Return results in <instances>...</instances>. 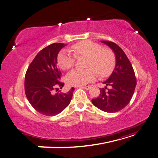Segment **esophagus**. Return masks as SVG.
<instances>
[{
    "label": "esophagus",
    "instance_id": "esophagus-1",
    "mask_svg": "<svg viewBox=\"0 0 158 158\" xmlns=\"http://www.w3.org/2000/svg\"><path fill=\"white\" fill-rule=\"evenodd\" d=\"M83 89H89L91 88V86L89 85H88V86H83V87H81Z\"/></svg>",
    "mask_w": 158,
    "mask_h": 158
}]
</instances>
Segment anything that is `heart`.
<instances>
[{"mask_svg":"<svg viewBox=\"0 0 158 158\" xmlns=\"http://www.w3.org/2000/svg\"><path fill=\"white\" fill-rule=\"evenodd\" d=\"M76 56L87 57L86 70H73L66 75V82L70 85L81 86L94 81L97 73L101 77H106L112 72L116 64V57L111 49L103 48L94 42L85 40L72 46ZM76 57L67 50L61 51L58 55L57 63L60 69L67 70L75 64Z\"/></svg>","mask_w":158,"mask_h":158,"instance_id":"obj_1","label":"heart"}]
</instances>
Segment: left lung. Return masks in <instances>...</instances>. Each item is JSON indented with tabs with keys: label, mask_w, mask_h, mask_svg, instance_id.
Instances as JSON below:
<instances>
[{
	"label": "left lung",
	"mask_w": 158,
	"mask_h": 158,
	"mask_svg": "<svg viewBox=\"0 0 158 158\" xmlns=\"http://www.w3.org/2000/svg\"><path fill=\"white\" fill-rule=\"evenodd\" d=\"M112 49L116 56V66L106 81L107 89H100V94L92 99L94 106L106 112L114 113L123 110L130 102L136 85L135 73L127 55L114 42L101 41Z\"/></svg>",
	"instance_id": "1"
}]
</instances>
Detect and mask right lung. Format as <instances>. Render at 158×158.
Masks as SVG:
<instances>
[{"mask_svg":"<svg viewBox=\"0 0 158 158\" xmlns=\"http://www.w3.org/2000/svg\"><path fill=\"white\" fill-rule=\"evenodd\" d=\"M66 44L54 43L40 51L28 67L24 90L28 101L37 112L43 115L55 116L66 108L72 99V88L67 93L58 91L64 83L60 81L61 73L57 66V55Z\"/></svg>","mask_w":158,"mask_h":158,"instance_id":"obj_1","label":"right lung"}]
</instances>
